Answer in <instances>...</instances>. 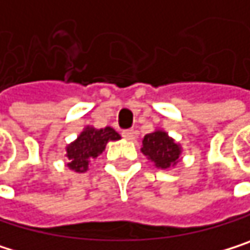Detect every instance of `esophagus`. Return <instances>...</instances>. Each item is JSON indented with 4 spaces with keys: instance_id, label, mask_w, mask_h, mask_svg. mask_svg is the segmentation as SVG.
Segmentation results:
<instances>
[{
    "instance_id": "esophagus-1",
    "label": "esophagus",
    "mask_w": 250,
    "mask_h": 250,
    "mask_svg": "<svg viewBox=\"0 0 250 250\" xmlns=\"http://www.w3.org/2000/svg\"><path fill=\"white\" fill-rule=\"evenodd\" d=\"M122 137L125 138V140H134L135 138V131L134 129H126V131H124L122 132Z\"/></svg>"
}]
</instances>
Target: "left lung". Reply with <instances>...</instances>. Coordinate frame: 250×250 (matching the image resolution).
<instances>
[{
    "mask_svg": "<svg viewBox=\"0 0 250 250\" xmlns=\"http://www.w3.org/2000/svg\"><path fill=\"white\" fill-rule=\"evenodd\" d=\"M141 153L154 164L156 168L169 169L177 167V164L181 161L183 148L181 144L169 137L167 131L154 129L153 132L144 135Z\"/></svg>",
    "mask_w": 250,
    "mask_h": 250,
    "instance_id": "left-lung-1",
    "label": "left lung"
}]
</instances>
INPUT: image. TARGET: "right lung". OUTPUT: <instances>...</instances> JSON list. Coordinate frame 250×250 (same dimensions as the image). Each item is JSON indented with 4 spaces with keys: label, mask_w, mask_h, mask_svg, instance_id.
<instances>
[{
    "label": "right lung",
    "mask_w": 250,
    "mask_h": 250,
    "mask_svg": "<svg viewBox=\"0 0 250 250\" xmlns=\"http://www.w3.org/2000/svg\"><path fill=\"white\" fill-rule=\"evenodd\" d=\"M116 140H121V135L110 126L100 129L89 125L85 126L82 132L78 135V138L66 146V158L69 169L78 174L86 172L89 162L99 158L104 151L106 144L109 141Z\"/></svg>",
    "instance_id": "add662e5"
}]
</instances>
